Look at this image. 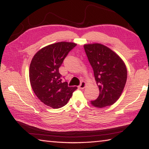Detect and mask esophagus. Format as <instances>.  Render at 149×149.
Returning <instances> with one entry per match:
<instances>
[{"mask_svg": "<svg viewBox=\"0 0 149 149\" xmlns=\"http://www.w3.org/2000/svg\"><path fill=\"white\" fill-rule=\"evenodd\" d=\"M86 87V84H85V81H81L80 83V85H79V87L80 88V89H84V88Z\"/></svg>", "mask_w": 149, "mask_h": 149, "instance_id": "1", "label": "esophagus"}]
</instances>
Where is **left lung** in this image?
I'll list each match as a JSON object with an SVG mask.
<instances>
[{
  "label": "left lung",
  "mask_w": 149,
  "mask_h": 149,
  "mask_svg": "<svg viewBox=\"0 0 149 149\" xmlns=\"http://www.w3.org/2000/svg\"><path fill=\"white\" fill-rule=\"evenodd\" d=\"M85 53L94 72L99 95L91 104L103 108L112 105L122 95L127 80L123 60L109 48L99 43L84 45Z\"/></svg>",
  "instance_id": "obj_1"
}]
</instances>
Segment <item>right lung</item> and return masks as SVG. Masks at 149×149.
<instances>
[{"instance_id": "right-lung-1", "label": "right lung", "mask_w": 149, "mask_h": 149, "mask_svg": "<svg viewBox=\"0 0 149 149\" xmlns=\"http://www.w3.org/2000/svg\"><path fill=\"white\" fill-rule=\"evenodd\" d=\"M76 44L58 42L39 50L29 66V80L37 98L47 106L59 108L67 104L77 87L62 81L59 68Z\"/></svg>"}]
</instances>
